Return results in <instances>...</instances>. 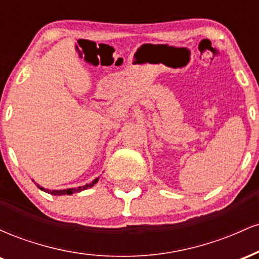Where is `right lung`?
I'll return each instance as SVG.
<instances>
[{"mask_svg":"<svg viewBox=\"0 0 259 259\" xmlns=\"http://www.w3.org/2000/svg\"><path fill=\"white\" fill-rule=\"evenodd\" d=\"M97 181H99V178H96V179H95L94 181H92V183H90V184H86L85 186H80V187H78V189H67V190H49V189H44V187H41L40 185H37V187L40 190H42V191H45V192H47V194H51V195H72V194H74V192H79V191H82V190H86V189H89V187H91V186H94L95 184L97 183Z\"/></svg>","mask_w":259,"mask_h":259,"instance_id":"add662e5","label":"right lung"}]
</instances>
